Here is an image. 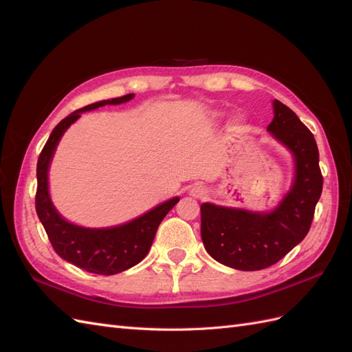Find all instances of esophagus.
I'll list each match as a JSON object with an SVG mask.
<instances>
[{
  "instance_id": "1",
  "label": "esophagus",
  "mask_w": 352,
  "mask_h": 352,
  "mask_svg": "<svg viewBox=\"0 0 352 352\" xmlns=\"http://www.w3.org/2000/svg\"><path fill=\"white\" fill-rule=\"evenodd\" d=\"M189 195H192L195 198H206L207 189L204 186H201V185H194V186H190V189H189Z\"/></svg>"
}]
</instances>
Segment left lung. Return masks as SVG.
<instances>
[{
	"label": "left lung",
	"mask_w": 352,
	"mask_h": 352,
	"mask_svg": "<svg viewBox=\"0 0 352 352\" xmlns=\"http://www.w3.org/2000/svg\"><path fill=\"white\" fill-rule=\"evenodd\" d=\"M267 131L294 155V184L279 206L269 212L201 206V238L207 252L228 267L254 272L276 264L310 230L323 189L318 150L313 133L280 101Z\"/></svg>",
	"instance_id": "1"
}]
</instances>
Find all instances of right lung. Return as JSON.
Segmentation results:
<instances>
[{
	"instance_id": "obj_1",
	"label": "right lung",
	"mask_w": 352,
	"mask_h": 352,
	"mask_svg": "<svg viewBox=\"0 0 352 352\" xmlns=\"http://www.w3.org/2000/svg\"><path fill=\"white\" fill-rule=\"evenodd\" d=\"M132 98L133 94H127L124 97L89 104L69 114L52 129L36 164L38 188L35 207L52 248L63 260L95 274L111 276L142 261L151 248L160 223L177 204L179 197L163 202L141 217L120 226L104 229L82 228L63 219L52 206L48 192V168L63 133L79 119L83 111L100 109L107 104H122Z\"/></svg>"
}]
</instances>
